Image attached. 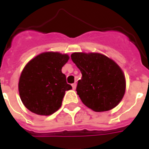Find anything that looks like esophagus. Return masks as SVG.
<instances>
[{"instance_id": "1", "label": "esophagus", "mask_w": 149, "mask_h": 149, "mask_svg": "<svg viewBox=\"0 0 149 149\" xmlns=\"http://www.w3.org/2000/svg\"><path fill=\"white\" fill-rule=\"evenodd\" d=\"M72 88H73V89H75L76 86H77V84H76V83H74V84H72Z\"/></svg>"}]
</instances>
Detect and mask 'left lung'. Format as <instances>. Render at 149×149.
Segmentation results:
<instances>
[{"mask_svg":"<svg viewBox=\"0 0 149 149\" xmlns=\"http://www.w3.org/2000/svg\"><path fill=\"white\" fill-rule=\"evenodd\" d=\"M82 77L76 88L83 103L95 112L107 111L122 101L125 77L113 60L98 53L76 52L71 55Z\"/></svg>","mask_w":149,"mask_h":149,"instance_id":"8db88e82","label":"left lung"}]
</instances>
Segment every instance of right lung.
<instances>
[{
  "instance_id": "right-lung-1",
  "label": "right lung",
  "mask_w": 149,
  "mask_h": 149,
  "mask_svg": "<svg viewBox=\"0 0 149 149\" xmlns=\"http://www.w3.org/2000/svg\"><path fill=\"white\" fill-rule=\"evenodd\" d=\"M69 56L58 52H45L34 57L21 74L18 91L22 103L38 115L49 116L62 105L65 91L72 89L62 68Z\"/></svg>"
}]
</instances>
